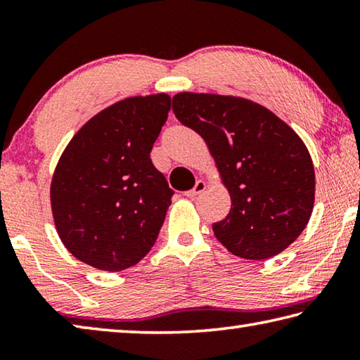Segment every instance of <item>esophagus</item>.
I'll list each match as a JSON object with an SVG mask.
<instances>
[{
    "instance_id": "34e87169",
    "label": "esophagus",
    "mask_w": 360,
    "mask_h": 360,
    "mask_svg": "<svg viewBox=\"0 0 360 360\" xmlns=\"http://www.w3.org/2000/svg\"><path fill=\"white\" fill-rule=\"evenodd\" d=\"M205 188H206V182L203 179H198L197 182H195V186L191 188V191H187L184 195L188 198H193V197H197V195L202 193Z\"/></svg>"
}]
</instances>
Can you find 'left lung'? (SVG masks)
<instances>
[{
    "label": "left lung",
    "instance_id": "left-lung-1",
    "mask_svg": "<svg viewBox=\"0 0 360 360\" xmlns=\"http://www.w3.org/2000/svg\"><path fill=\"white\" fill-rule=\"evenodd\" d=\"M173 112L205 139L231 208L212 231L231 254L265 260L307 227L314 206V167L300 136L259 103L181 92Z\"/></svg>",
    "mask_w": 360,
    "mask_h": 360
}]
</instances>
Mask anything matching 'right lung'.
<instances>
[{
    "mask_svg": "<svg viewBox=\"0 0 360 360\" xmlns=\"http://www.w3.org/2000/svg\"><path fill=\"white\" fill-rule=\"evenodd\" d=\"M167 94L130 96L81 127L51 182V205L65 248L84 264L122 271L150 251L173 191L150 150L167 122Z\"/></svg>",
    "mask_w": 360,
    "mask_h": 360,
    "instance_id": "obj_1",
    "label": "right lung"
}]
</instances>
